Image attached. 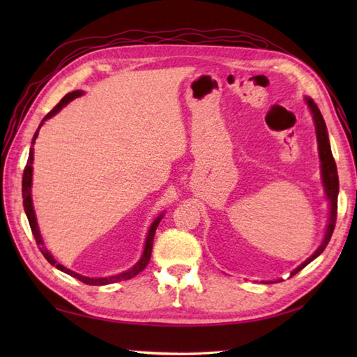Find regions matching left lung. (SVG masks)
Here are the masks:
<instances>
[{
    "instance_id": "left-lung-1",
    "label": "left lung",
    "mask_w": 357,
    "mask_h": 357,
    "mask_svg": "<svg viewBox=\"0 0 357 357\" xmlns=\"http://www.w3.org/2000/svg\"><path fill=\"white\" fill-rule=\"evenodd\" d=\"M305 102L310 109V113L313 116V123H314V130H316V139H317V150H319V159H321V178H322V185H324V193L325 198L328 201V208H330V215H328V221H327V229H325V234L322 239V244L317 247L316 252L308 257L307 261L302 262L299 267H296L290 276L299 273L302 268L308 265L312 261H314L317 256H319L325 247L331 239L333 230H335L336 225V216H337V195H339V178H337V169H336V162L335 158H333L331 153V147H330V141H328V132H327V126H325V121L321 115V110L317 109V105L313 102L312 98H305ZM282 279H276V280H262V282L268 284V282H280Z\"/></svg>"
}]
</instances>
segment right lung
Masks as SVG:
<instances>
[{"mask_svg": "<svg viewBox=\"0 0 357 357\" xmlns=\"http://www.w3.org/2000/svg\"><path fill=\"white\" fill-rule=\"evenodd\" d=\"M82 90H75V92H70L67 93L61 101H59L55 109H53L52 112H49L47 115H45L41 121L40 127H38V130L35 132L33 135V139H32V147H30V151H29V159H27V164H26V169H24V174H22V206H24V211H26V216L29 219V224H30V229H32V233H33V238L36 241L38 247H40L43 256L47 259L53 267H56L58 270H61L64 273H67V275L73 276L75 279L81 280V282L84 284H89V285H107V284H113V282H119V280H127V279H132L133 276L138 275V273H141L144 268L147 267V264L150 262V256H151V247H153V238H155V231L158 229L159 222H161V219L164 218V211L161 215H158L156 219L153 222H151V225L149 227V231H147V238H146V244H144V250H142V255L139 257V261L136 262L132 268H128L127 271H123L119 273V275H113V276H107V278H89V276H82L79 275V273H75L72 271L70 268L64 267V265L58 264L55 257L52 256V253L49 252L47 248H45L44 245V241H43V236H41V231H40V227H38V221H36V215H35V208H33V201H32V176H33V144L38 138V133H40V128L43 127V124L45 123V121L50 119L52 116H55L56 113L64 109L67 104H69L70 101H73L75 98L81 96Z\"/></svg>", "mask_w": 357, "mask_h": 357, "instance_id": "right-lung-1", "label": "right lung"}]
</instances>
